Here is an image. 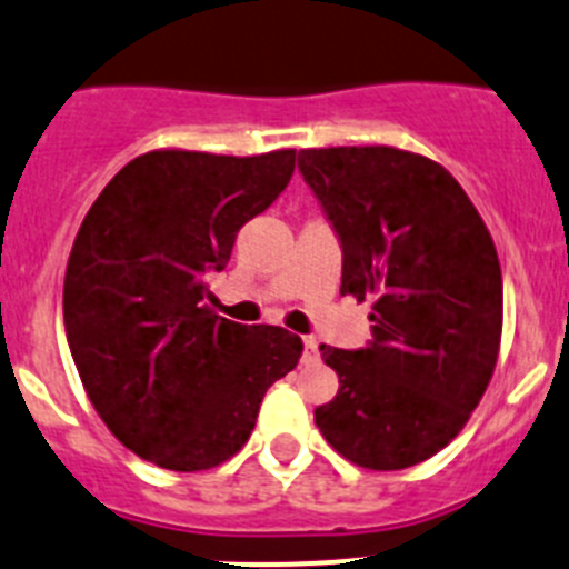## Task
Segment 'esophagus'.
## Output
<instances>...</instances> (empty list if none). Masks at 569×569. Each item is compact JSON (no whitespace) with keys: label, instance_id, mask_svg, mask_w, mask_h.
I'll use <instances>...</instances> for the list:
<instances>
[{"label":"esophagus","instance_id":"esophagus-1","mask_svg":"<svg viewBox=\"0 0 569 569\" xmlns=\"http://www.w3.org/2000/svg\"><path fill=\"white\" fill-rule=\"evenodd\" d=\"M301 343H305V361L310 363V361H316V358H319V341H316V338L312 336H305L301 338Z\"/></svg>","mask_w":569,"mask_h":569}]
</instances>
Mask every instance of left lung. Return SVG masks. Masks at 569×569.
I'll return each mask as SVG.
<instances>
[{"label": "left lung", "instance_id": "1", "mask_svg": "<svg viewBox=\"0 0 569 569\" xmlns=\"http://www.w3.org/2000/svg\"><path fill=\"white\" fill-rule=\"evenodd\" d=\"M299 171L341 244V296L372 301L367 347H319L341 387L316 426L356 466H417L460 435L497 367L493 239L460 182L420 154L301 149Z\"/></svg>", "mask_w": 569, "mask_h": 569}]
</instances>
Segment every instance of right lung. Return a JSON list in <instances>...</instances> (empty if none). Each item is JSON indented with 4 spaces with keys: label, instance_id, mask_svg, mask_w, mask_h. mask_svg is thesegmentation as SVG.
<instances>
[{
    "label": "right lung",
    "instance_id": "1",
    "mask_svg": "<svg viewBox=\"0 0 569 569\" xmlns=\"http://www.w3.org/2000/svg\"><path fill=\"white\" fill-rule=\"evenodd\" d=\"M293 166V149L149 152L83 217L64 276L67 343L109 431L154 466L202 471L237 455L264 392L299 363V336L202 305L208 273L226 270L239 228L288 189Z\"/></svg>",
    "mask_w": 569,
    "mask_h": 569
}]
</instances>
